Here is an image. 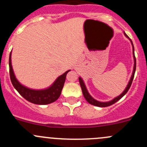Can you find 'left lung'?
Masks as SVG:
<instances>
[{
	"mask_svg": "<svg viewBox=\"0 0 147 147\" xmlns=\"http://www.w3.org/2000/svg\"><path fill=\"white\" fill-rule=\"evenodd\" d=\"M124 35H125L126 38H127L129 40L130 42H131V46H132L133 58H134V67H133V71H132V73H131V78H130L129 80V82H128V84H127V87H125V89H124V91H123L122 92H121L119 96H117V97H115V98L112 99V100H110V101H108V102H100V101H98V100H95V99H94V98H93V97H92L91 95H90V93H89L88 90H87V87H86V85H85V84H84V80H83L82 78H81V77H80V78H79V82H80V84L81 88H82V91L83 95H84V98H85V100H87V101L89 103L91 104V105H94V106H97V107H105L110 106V105H113V104H115V102L119 101L120 99H121V97H122L123 96H124V94H125L126 93H127V92H128L129 89L130 87H131V82H132L133 79H134V73H135V70H136V58H135V55H134V45H133L132 41L131 40V39H130V38H129L128 36H127V35L124 32Z\"/></svg>",
	"mask_w": 147,
	"mask_h": 147,
	"instance_id": "8db88e82",
	"label": "left lung"
}]
</instances>
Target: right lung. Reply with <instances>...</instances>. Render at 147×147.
<instances>
[{
	"instance_id": "1",
	"label": "right lung",
	"mask_w": 147,
	"mask_h": 147,
	"mask_svg": "<svg viewBox=\"0 0 147 147\" xmlns=\"http://www.w3.org/2000/svg\"><path fill=\"white\" fill-rule=\"evenodd\" d=\"M12 51L10 52L9 56V69L10 80L13 87L18 92L19 94L24 97L26 100L36 105H48L54 102L59 98L61 94L62 90L64 86L66 75L70 69L66 71L63 75H60L54 82L48 87L40 90L29 88L21 84L15 75L11 62Z\"/></svg>"
}]
</instances>
